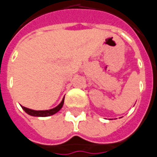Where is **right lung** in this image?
<instances>
[{"label":"right lung","mask_w":157,"mask_h":157,"mask_svg":"<svg viewBox=\"0 0 157 157\" xmlns=\"http://www.w3.org/2000/svg\"><path fill=\"white\" fill-rule=\"evenodd\" d=\"M63 103H64V98L63 99V101H61V103L59 104L58 105H56V107L52 109H50V110H44V111H35V110H32V109L27 108V107H24V106H22V108L24 110V112H26L27 114L30 115V116L33 117H49L52 116V115H54L55 113H56L57 112H59L61 108L63 107Z\"/></svg>","instance_id":"1"}]
</instances>
